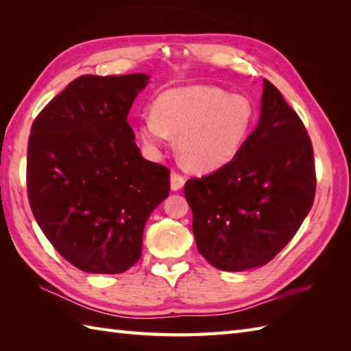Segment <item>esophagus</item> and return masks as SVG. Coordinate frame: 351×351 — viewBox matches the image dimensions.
Returning <instances> with one entry per match:
<instances>
[{
	"label": "esophagus",
	"instance_id": "obj_1",
	"mask_svg": "<svg viewBox=\"0 0 351 351\" xmlns=\"http://www.w3.org/2000/svg\"><path fill=\"white\" fill-rule=\"evenodd\" d=\"M184 184H185V178L180 173V171H171V175H170L171 190H175V191L180 190L184 187Z\"/></svg>",
	"mask_w": 351,
	"mask_h": 351
}]
</instances>
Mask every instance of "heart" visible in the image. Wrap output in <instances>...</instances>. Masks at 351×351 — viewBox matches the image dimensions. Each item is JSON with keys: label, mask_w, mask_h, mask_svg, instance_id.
Returning a JSON list of instances; mask_svg holds the SVG:
<instances>
[{"label": "heart", "mask_w": 351, "mask_h": 351, "mask_svg": "<svg viewBox=\"0 0 351 351\" xmlns=\"http://www.w3.org/2000/svg\"><path fill=\"white\" fill-rule=\"evenodd\" d=\"M255 121L252 102L215 86L170 88L154 102V113L140 119V137L158 149L176 136L184 166L214 171L240 152Z\"/></svg>", "instance_id": "1"}]
</instances>
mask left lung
<instances>
[{
  "mask_svg": "<svg viewBox=\"0 0 351 351\" xmlns=\"http://www.w3.org/2000/svg\"><path fill=\"white\" fill-rule=\"evenodd\" d=\"M315 187L308 131L264 80L259 123L240 152L214 173L185 182L199 253L223 271L265 265L302 226Z\"/></svg>",
  "mask_w": 351,
  "mask_h": 351,
  "instance_id": "obj_1",
  "label": "left lung"
}]
</instances>
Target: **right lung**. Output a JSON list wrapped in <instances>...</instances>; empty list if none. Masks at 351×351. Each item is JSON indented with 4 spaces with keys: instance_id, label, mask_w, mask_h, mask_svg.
Segmentation results:
<instances>
[{
    "instance_id": "obj_1",
    "label": "right lung",
    "mask_w": 351,
    "mask_h": 351,
    "mask_svg": "<svg viewBox=\"0 0 351 351\" xmlns=\"http://www.w3.org/2000/svg\"><path fill=\"white\" fill-rule=\"evenodd\" d=\"M145 73L83 75L32 125L27 193L54 249L87 273H123L141 255L149 215L170 191V170L141 156L126 122Z\"/></svg>"
}]
</instances>
